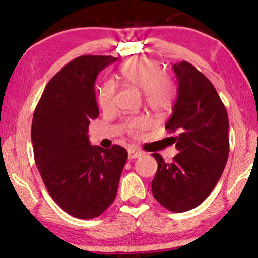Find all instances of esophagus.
I'll return each instance as SVG.
<instances>
[{
	"label": "esophagus",
	"mask_w": 258,
	"mask_h": 258,
	"mask_svg": "<svg viewBox=\"0 0 258 258\" xmlns=\"http://www.w3.org/2000/svg\"><path fill=\"white\" fill-rule=\"evenodd\" d=\"M141 155H144V153L139 152V151H136V149H130V151H128V159L130 160L137 159V157H140Z\"/></svg>",
	"instance_id": "obj_1"
}]
</instances>
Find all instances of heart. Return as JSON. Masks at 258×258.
<instances>
[{
	"label": "heart",
	"instance_id": "heart-1",
	"mask_svg": "<svg viewBox=\"0 0 258 258\" xmlns=\"http://www.w3.org/2000/svg\"><path fill=\"white\" fill-rule=\"evenodd\" d=\"M120 75L125 81L144 90L145 101L154 112L163 113L171 106L175 90L172 83L163 76L160 63L148 57H134L122 64ZM116 94V83L113 80H106L99 88L97 101L103 110L113 105ZM147 118L138 116L126 120V128L131 133H137L147 126Z\"/></svg>",
	"mask_w": 258,
	"mask_h": 258
}]
</instances>
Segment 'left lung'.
<instances>
[{"mask_svg":"<svg viewBox=\"0 0 258 258\" xmlns=\"http://www.w3.org/2000/svg\"><path fill=\"white\" fill-rule=\"evenodd\" d=\"M177 79V99L166 124L177 132L179 152L167 163L159 153L152 192L172 212H185L209 197L224 171L229 154L228 116L210 80L186 61L172 66Z\"/></svg>","mask_w":258,"mask_h":258,"instance_id":"8db88e82","label":"left lung"}]
</instances>
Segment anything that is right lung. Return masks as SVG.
Masks as SVG:
<instances>
[{"instance_id":"right-lung-1","label":"right lung","mask_w":258,"mask_h":258,"mask_svg":"<svg viewBox=\"0 0 258 258\" xmlns=\"http://www.w3.org/2000/svg\"><path fill=\"white\" fill-rule=\"evenodd\" d=\"M117 57L82 55L68 62L45 87L34 110L31 138L34 161L57 205L79 219L101 215L113 203L127 152L91 146L90 120L99 110L95 81Z\"/></svg>"}]
</instances>
